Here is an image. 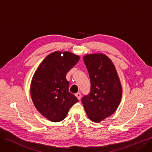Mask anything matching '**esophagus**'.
Here are the masks:
<instances>
[{"label":"esophagus","instance_id":"1","mask_svg":"<svg viewBox=\"0 0 152 152\" xmlns=\"http://www.w3.org/2000/svg\"><path fill=\"white\" fill-rule=\"evenodd\" d=\"M75 96L77 97V98L78 99H79V100H80V99H81V93H80V92H78V93H76V94H75Z\"/></svg>","mask_w":152,"mask_h":152}]
</instances>
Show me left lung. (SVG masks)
<instances>
[{
  "mask_svg": "<svg viewBox=\"0 0 152 152\" xmlns=\"http://www.w3.org/2000/svg\"><path fill=\"white\" fill-rule=\"evenodd\" d=\"M83 59L91 87L81 102L89 118L98 123L115 111L121 102L122 88L115 67L107 56L103 54H88Z\"/></svg>",
  "mask_w": 152,
  "mask_h": 152,
  "instance_id": "left-lung-1",
  "label": "left lung"
}]
</instances>
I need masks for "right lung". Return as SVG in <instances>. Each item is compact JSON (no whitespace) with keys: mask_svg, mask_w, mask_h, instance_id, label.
I'll return each mask as SVG.
<instances>
[{"mask_svg":"<svg viewBox=\"0 0 152 152\" xmlns=\"http://www.w3.org/2000/svg\"><path fill=\"white\" fill-rule=\"evenodd\" d=\"M80 59L69 52L56 51L48 55L33 76L31 94L36 109L53 122L65 118L69 109L78 101L69 91L66 74Z\"/></svg>","mask_w":152,"mask_h":152,"instance_id":"right-lung-1","label":"right lung"}]
</instances>
